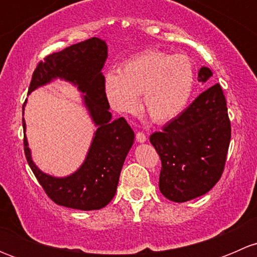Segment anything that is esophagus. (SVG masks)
<instances>
[{"instance_id":"esophagus-1","label":"esophagus","mask_w":257,"mask_h":257,"mask_svg":"<svg viewBox=\"0 0 257 257\" xmlns=\"http://www.w3.org/2000/svg\"><path fill=\"white\" fill-rule=\"evenodd\" d=\"M136 138H137V142H139V143H144V142H147V136H145L143 132H138Z\"/></svg>"}]
</instances>
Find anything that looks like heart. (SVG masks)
Returning a JSON list of instances; mask_svg holds the SVG:
<instances>
[{
  "mask_svg": "<svg viewBox=\"0 0 257 257\" xmlns=\"http://www.w3.org/2000/svg\"><path fill=\"white\" fill-rule=\"evenodd\" d=\"M195 87V69L184 54L145 51L126 59L119 73L105 76L104 90L119 112L133 113L142 108L155 123H167L185 109Z\"/></svg>",
  "mask_w": 257,
  "mask_h": 257,
  "instance_id": "b5f03b06",
  "label": "heart"
}]
</instances>
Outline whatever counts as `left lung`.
I'll return each mask as SVG.
<instances>
[{
  "mask_svg": "<svg viewBox=\"0 0 257 257\" xmlns=\"http://www.w3.org/2000/svg\"><path fill=\"white\" fill-rule=\"evenodd\" d=\"M212 76L208 67L199 69L198 80ZM231 138L226 99L219 83L204 90L172 119L150 143L162 160L159 189L175 203L206 194L221 178Z\"/></svg>",
  "mask_w": 257,
  "mask_h": 257,
  "instance_id": "obj_1",
  "label": "left lung"
}]
</instances>
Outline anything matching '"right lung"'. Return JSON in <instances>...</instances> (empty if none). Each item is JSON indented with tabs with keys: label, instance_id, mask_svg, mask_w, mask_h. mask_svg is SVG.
<instances>
[{
	"label": "right lung",
	"instance_id": "obj_1",
	"mask_svg": "<svg viewBox=\"0 0 257 257\" xmlns=\"http://www.w3.org/2000/svg\"><path fill=\"white\" fill-rule=\"evenodd\" d=\"M107 56V45L97 37L69 46L37 64L28 88L31 93L56 78L73 83L84 93V104L97 125L84 163L66 178L51 177L36 167L25 134L26 159L33 174L48 198L66 208L87 211L108 205L115 195L121 167L134 143V132L125 119L120 116L112 120L104 90L105 79L100 72ZM22 125L26 133L23 118Z\"/></svg>",
	"mask_w": 257,
	"mask_h": 257
}]
</instances>
